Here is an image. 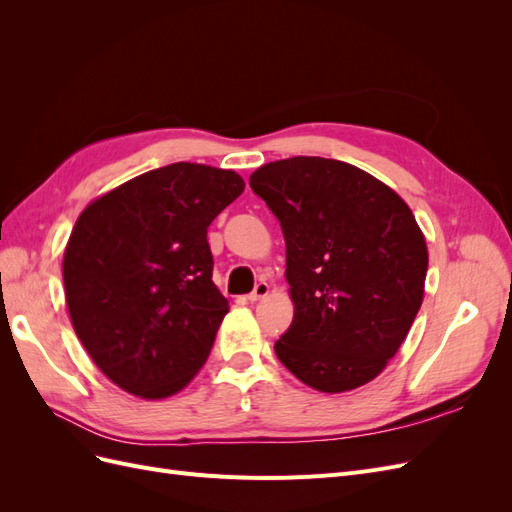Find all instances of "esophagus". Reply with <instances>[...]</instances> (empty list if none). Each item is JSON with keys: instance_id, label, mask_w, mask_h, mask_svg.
Returning a JSON list of instances; mask_svg holds the SVG:
<instances>
[{"instance_id": "1", "label": "esophagus", "mask_w": 512, "mask_h": 512, "mask_svg": "<svg viewBox=\"0 0 512 512\" xmlns=\"http://www.w3.org/2000/svg\"><path fill=\"white\" fill-rule=\"evenodd\" d=\"M269 294V284L267 282H258L256 286H254V290L247 294V299H250L252 303H256V301H260V299H265Z\"/></svg>"}]
</instances>
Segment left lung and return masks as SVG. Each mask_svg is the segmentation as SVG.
<instances>
[{"label": "left lung", "instance_id": "obj_1", "mask_svg": "<svg viewBox=\"0 0 512 512\" xmlns=\"http://www.w3.org/2000/svg\"><path fill=\"white\" fill-rule=\"evenodd\" d=\"M250 185L286 239L294 318L277 359L322 393L374 380L423 303L429 256L410 207L365 170L327 158L269 162Z\"/></svg>", "mask_w": 512, "mask_h": 512}]
</instances>
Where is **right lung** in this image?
Returning a JSON list of instances; mask_svg holds the SVG:
<instances>
[{
	"label": "right lung",
	"instance_id": "1",
	"mask_svg": "<svg viewBox=\"0 0 512 512\" xmlns=\"http://www.w3.org/2000/svg\"><path fill=\"white\" fill-rule=\"evenodd\" d=\"M235 170L177 162L96 198L64 252L72 327L102 374L143 399L179 393L205 365L228 301L207 228L241 196Z\"/></svg>",
	"mask_w": 512,
	"mask_h": 512
}]
</instances>
